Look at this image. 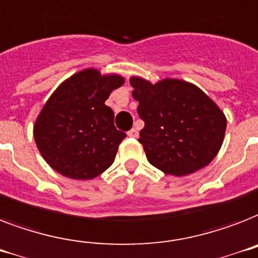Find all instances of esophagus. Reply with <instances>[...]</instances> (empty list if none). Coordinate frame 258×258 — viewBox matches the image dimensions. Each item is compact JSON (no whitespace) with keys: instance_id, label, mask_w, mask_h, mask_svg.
<instances>
[{"instance_id":"1","label":"esophagus","mask_w":258,"mask_h":258,"mask_svg":"<svg viewBox=\"0 0 258 258\" xmlns=\"http://www.w3.org/2000/svg\"><path fill=\"white\" fill-rule=\"evenodd\" d=\"M127 136L132 137V139H137V137H139V131H137L136 127H133V129H131V131L127 132Z\"/></svg>"}]
</instances>
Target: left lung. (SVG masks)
<instances>
[{"mask_svg": "<svg viewBox=\"0 0 258 258\" xmlns=\"http://www.w3.org/2000/svg\"><path fill=\"white\" fill-rule=\"evenodd\" d=\"M129 81L145 122L139 142L150 164L166 174L186 176L217 156L226 117L199 86L177 78L152 84L133 76Z\"/></svg>", "mask_w": 258, "mask_h": 258, "instance_id": "left-lung-1", "label": "left lung"}]
</instances>
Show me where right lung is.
Segmentation results:
<instances>
[{"instance_id": "add662e5", "label": "right lung", "mask_w": 258, "mask_h": 258, "mask_svg": "<svg viewBox=\"0 0 258 258\" xmlns=\"http://www.w3.org/2000/svg\"><path fill=\"white\" fill-rule=\"evenodd\" d=\"M119 74L94 68L67 78L37 117L33 135L45 161L73 180H92L113 164L126 135L114 126V113L105 105L123 85Z\"/></svg>"}]
</instances>
